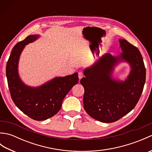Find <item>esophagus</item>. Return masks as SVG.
Returning <instances> with one entry per match:
<instances>
[{
    "label": "esophagus",
    "mask_w": 152,
    "mask_h": 152,
    "mask_svg": "<svg viewBox=\"0 0 152 152\" xmlns=\"http://www.w3.org/2000/svg\"><path fill=\"white\" fill-rule=\"evenodd\" d=\"M83 77V74L82 72H78V78H79V80H80L81 78H82Z\"/></svg>",
    "instance_id": "34e87169"
}]
</instances>
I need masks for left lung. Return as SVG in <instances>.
I'll return each mask as SVG.
<instances>
[{"mask_svg":"<svg viewBox=\"0 0 152 152\" xmlns=\"http://www.w3.org/2000/svg\"><path fill=\"white\" fill-rule=\"evenodd\" d=\"M122 52L114 57L106 53L93 65L83 71L80 80L84 88L83 107L96 120L104 123L118 121L136 106L146 81V68L137 47L119 39ZM121 61L130 64L132 70L125 81L113 79V67Z\"/></svg>","mask_w":152,"mask_h":152,"instance_id":"left-lung-1","label":"left lung"}]
</instances>
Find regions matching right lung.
I'll list each match as a JSON object with an SVG mask.
<instances>
[{
    "mask_svg": "<svg viewBox=\"0 0 152 152\" xmlns=\"http://www.w3.org/2000/svg\"><path fill=\"white\" fill-rule=\"evenodd\" d=\"M39 35H30L13 48L6 64V74L11 97L17 107L37 121L51 118L59 111L64 98L78 82V73L56 77L37 88L21 81L18 74V63L25 45L33 42Z\"/></svg>",
    "mask_w": 152,
    "mask_h": 152,
    "instance_id": "right-lung-1",
    "label": "right lung"
}]
</instances>
